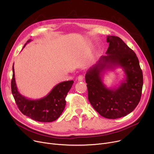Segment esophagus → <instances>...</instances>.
<instances>
[{
    "instance_id": "1",
    "label": "esophagus",
    "mask_w": 154,
    "mask_h": 154,
    "mask_svg": "<svg viewBox=\"0 0 154 154\" xmlns=\"http://www.w3.org/2000/svg\"><path fill=\"white\" fill-rule=\"evenodd\" d=\"M83 79H84V76L82 75H80L77 77V79H78L79 81H82Z\"/></svg>"
}]
</instances>
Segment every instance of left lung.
<instances>
[{"label":"left lung","mask_w":154,"mask_h":154,"mask_svg":"<svg viewBox=\"0 0 154 154\" xmlns=\"http://www.w3.org/2000/svg\"><path fill=\"white\" fill-rule=\"evenodd\" d=\"M106 55H102L85 74L88 99L102 117L115 119L130 114L139 103L143 74L135 53L119 37L108 35ZM120 66L126 78L117 88H107L101 77L106 69Z\"/></svg>","instance_id":"left-lung-1"}]
</instances>
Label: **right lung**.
I'll list each match as a JSON object with an SVG mask.
<instances>
[{
  "mask_svg": "<svg viewBox=\"0 0 154 154\" xmlns=\"http://www.w3.org/2000/svg\"><path fill=\"white\" fill-rule=\"evenodd\" d=\"M30 41V39L29 40L23 47ZM12 72V93L16 104L22 114L41 122H51L57 119L66 107V97L74 81L69 80L60 82L56 85L44 97L32 100L24 97L18 91L15 83L14 65Z\"/></svg>",
  "mask_w": 154,
  "mask_h": 154,
  "instance_id": "right-lung-1",
  "label": "right lung"
}]
</instances>
